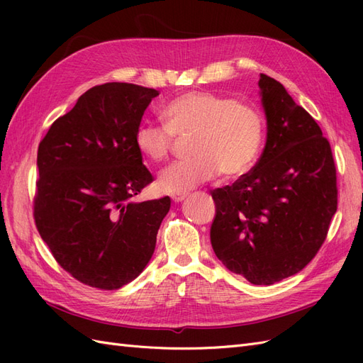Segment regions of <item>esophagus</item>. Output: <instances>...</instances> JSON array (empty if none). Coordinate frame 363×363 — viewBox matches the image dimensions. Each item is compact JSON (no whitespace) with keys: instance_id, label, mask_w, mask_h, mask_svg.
Returning a JSON list of instances; mask_svg holds the SVG:
<instances>
[{"instance_id":"1","label":"esophagus","mask_w":363,"mask_h":363,"mask_svg":"<svg viewBox=\"0 0 363 363\" xmlns=\"http://www.w3.org/2000/svg\"><path fill=\"white\" fill-rule=\"evenodd\" d=\"M171 199H172L174 203H180V201H183L186 199V194H172Z\"/></svg>"}]
</instances>
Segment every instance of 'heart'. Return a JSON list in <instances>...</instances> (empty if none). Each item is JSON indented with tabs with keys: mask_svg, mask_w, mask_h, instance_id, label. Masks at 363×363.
Here are the masks:
<instances>
[{
	"mask_svg": "<svg viewBox=\"0 0 363 363\" xmlns=\"http://www.w3.org/2000/svg\"><path fill=\"white\" fill-rule=\"evenodd\" d=\"M163 124L142 121L135 145L145 159L169 156L174 136L192 135L191 159L174 162L159 174V188L182 194L213 180L238 179L255 167L265 140V119L256 107L213 92H186L162 107Z\"/></svg>",
	"mask_w": 363,
	"mask_h": 363,
	"instance_id": "1",
	"label": "heart"
}]
</instances>
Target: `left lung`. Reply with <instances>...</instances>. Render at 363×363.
<instances>
[{
  "label": "left lung",
  "mask_w": 363,
  "mask_h": 363,
  "mask_svg": "<svg viewBox=\"0 0 363 363\" xmlns=\"http://www.w3.org/2000/svg\"><path fill=\"white\" fill-rule=\"evenodd\" d=\"M267 145L256 167L212 191L211 242L225 268L252 284L300 272L328 233L337 208L336 167L316 121L283 84L260 74Z\"/></svg>",
  "instance_id": "8db88e82"
}]
</instances>
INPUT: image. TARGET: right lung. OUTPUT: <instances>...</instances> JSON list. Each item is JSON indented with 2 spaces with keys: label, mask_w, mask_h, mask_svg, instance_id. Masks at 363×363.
<instances>
[{
  "label": "right lung",
  "mask_w": 363,
  "mask_h": 363,
  "mask_svg": "<svg viewBox=\"0 0 363 363\" xmlns=\"http://www.w3.org/2000/svg\"><path fill=\"white\" fill-rule=\"evenodd\" d=\"M159 91L104 83L57 118L38 148L36 228L52 257L87 286L113 291L144 271L169 196L135 203L151 172L135 130Z\"/></svg>",
  "instance_id": "obj_1"
}]
</instances>
